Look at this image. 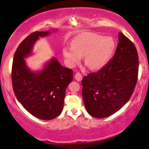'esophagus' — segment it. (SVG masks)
<instances>
[{
	"label": "esophagus",
	"instance_id": "obj_1",
	"mask_svg": "<svg viewBox=\"0 0 149 149\" xmlns=\"http://www.w3.org/2000/svg\"><path fill=\"white\" fill-rule=\"evenodd\" d=\"M74 78L77 81H81V79H82V75L80 74V73L77 72L74 75Z\"/></svg>",
	"mask_w": 149,
	"mask_h": 149
}]
</instances>
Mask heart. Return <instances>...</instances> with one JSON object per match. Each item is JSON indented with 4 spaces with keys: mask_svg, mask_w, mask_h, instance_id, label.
I'll list each match as a JSON object with an SVG mask.
<instances>
[{
    "mask_svg": "<svg viewBox=\"0 0 149 149\" xmlns=\"http://www.w3.org/2000/svg\"><path fill=\"white\" fill-rule=\"evenodd\" d=\"M72 47L63 51L66 63L74 68L81 56L86 65L91 70H100L110 62L116 49V42L111 37H104L95 33L78 35L72 40Z\"/></svg>",
    "mask_w": 149,
    "mask_h": 149,
    "instance_id": "obj_1",
    "label": "heart"
}]
</instances>
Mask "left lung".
<instances>
[{
	"mask_svg": "<svg viewBox=\"0 0 149 149\" xmlns=\"http://www.w3.org/2000/svg\"><path fill=\"white\" fill-rule=\"evenodd\" d=\"M138 61L134 45L119 33L118 44L112 59L100 70L82 79V97L91 116L105 118L126 104L137 81Z\"/></svg>",
	"mask_w": 149,
	"mask_h": 149,
	"instance_id": "obj_1",
	"label": "left lung"
}]
</instances>
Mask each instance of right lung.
<instances>
[{
	"label": "right lung",
	"instance_id": "right-lung-1",
	"mask_svg": "<svg viewBox=\"0 0 149 149\" xmlns=\"http://www.w3.org/2000/svg\"><path fill=\"white\" fill-rule=\"evenodd\" d=\"M50 33L51 31H36L23 40L14 56L12 68L16 97L30 113L42 120L60 115L66 88L72 81V70L61 65L54 57L41 70L32 71L27 66L25 58L32 54L35 43Z\"/></svg>",
	"mask_w": 149,
	"mask_h": 149
}]
</instances>
